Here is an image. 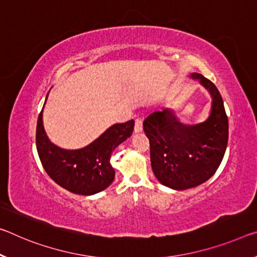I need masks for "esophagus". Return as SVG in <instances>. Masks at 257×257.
<instances>
[{"mask_svg": "<svg viewBox=\"0 0 257 257\" xmlns=\"http://www.w3.org/2000/svg\"><path fill=\"white\" fill-rule=\"evenodd\" d=\"M134 130H135V133H141L143 130V122H142L141 117H137L135 120V128H134Z\"/></svg>", "mask_w": 257, "mask_h": 257, "instance_id": "34e87169", "label": "esophagus"}]
</instances>
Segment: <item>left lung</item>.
Instances as JSON below:
<instances>
[{
  "mask_svg": "<svg viewBox=\"0 0 257 257\" xmlns=\"http://www.w3.org/2000/svg\"><path fill=\"white\" fill-rule=\"evenodd\" d=\"M199 80L211 96L208 119L198 124L182 123L170 108L151 113L143 122L150 141L151 166L158 181L174 190H186L208 181L225 153L229 122L216 85L199 73Z\"/></svg>",
  "mask_w": 257,
  "mask_h": 257,
  "instance_id": "1",
  "label": "left lung"
}]
</instances>
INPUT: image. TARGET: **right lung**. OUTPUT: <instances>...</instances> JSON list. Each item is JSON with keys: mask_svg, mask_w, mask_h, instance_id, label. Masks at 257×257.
<instances>
[{"mask_svg": "<svg viewBox=\"0 0 257 257\" xmlns=\"http://www.w3.org/2000/svg\"><path fill=\"white\" fill-rule=\"evenodd\" d=\"M42 112L43 108L36 125V149L49 176L65 190L81 195L96 194L111 185L115 176L109 162L111 154L122 142L132 136L135 125L134 120L111 125L85 148L65 150L51 143L48 138L43 127Z\"/></svg>", "mask_w": 257, "mask_h": 257, "instance_id": "1", "label": "right lung"}]
</instances>
